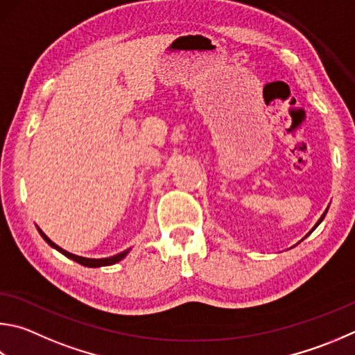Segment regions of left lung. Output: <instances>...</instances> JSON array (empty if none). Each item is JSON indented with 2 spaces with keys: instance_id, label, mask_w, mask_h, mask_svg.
Instances as JSON below:
<instances>
[{
  "instance_id": "8db88e82",
  "label": "left lung",
  "mask_w": 355,
  "mask_h": 355,
  "mask_svg": "<svg viewBox=\"0 0 355 355\" xmlns=\"http://www.w3.org/2000/svg\"><path fill=\"white\" fill-rule=\"evenodd\" d=\"M326 212H327V211H324V214H323V216H321V217H320V220H318V222H317V225H315V227H313V228H312V231H313V230H315V228H317V227H318V225H320V223H321V222H323V218H324V216H326ZM312 231H311V233H312ZM311 233H309V234H311ZM309 234H307V236H309Z\"/></svg>"
}]
</instances>
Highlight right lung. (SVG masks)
I'll return each mask as SVG.
<instances>
[{
    "label": "right lung",
    "instance_id": "add662e5",
    "mask_svg": "<svg viewBox=\"0 0 355 355\" xmlns=\"http://www.w3.org/2000/svg\"><path fill=\"white\" fill-rule=\"evenodd\" d=\"M38 233L42 234V237L44 241H46L51 247L53 248H55L57 251H60L62 254H65L67 257H69V259H73V261H76V262H79L80 266H85V267H104V266H113V263H116V262H119L121 259H124V257L127 256V253L130 250H125V251H122V253H118L116 256H112V257H104V259H89V257H82V256H76V254H73V253H68V251H65L63 248H60L59 245H55L53 241L49 239V237L43 233V231L38 228Z\"/></svg>",
    "mask_w": 355,
    "mask_h": 355
}]
</instances>
